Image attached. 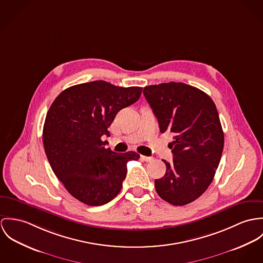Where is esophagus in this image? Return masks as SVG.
I'll return each mask as SVG.
<instances>
[{
	"instance_id": "obj_1",
	"label": "esophagus",
	"mask_w": 263,
	"mask_h": 263,
	"mask_svg": "<svg viewBox=\"0 0 263 263\" xmlns=\"http://www.w3.org/2000/svg\"><path fill=\"white\" fill-rule=\"evenodd\" d=\"M140 157H141V159H142V160L147 161V162H149V161H152V160H153V157H151V156H144V155H141Z\"/></svg>"
}]
</instances>
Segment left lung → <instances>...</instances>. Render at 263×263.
Here are the masks:
<instances>
[{
	"mask_svg": "<svg viewBox=\"0 0 263 263\" xmlns=\"http://www.w3.org/2000/svg\"><path fill=\"white\" fill-rule=\"evenodd\" d=\"M143 93L160 132L175 133L170 143L174 162L155 179L158 196L174 205L190 204L213 181L224 148V132L213 100L204 91L183 83L148 86Z\"/></svg>",
	"mask_w": 263,
	"mask_h": 263,
	"instance_id": "obj_1",
	"label": "left lung"
}]
</instances>
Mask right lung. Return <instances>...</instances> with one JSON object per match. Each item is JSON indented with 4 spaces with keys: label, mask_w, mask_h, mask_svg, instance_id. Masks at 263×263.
<instances>
[{
    "label": "right lung",
    "mask_w": 263,
    "mask_h": 263,
    "mask_svg": "<svg viewBox=\"0 0 263 263\" xmlns=\"http://www.w3.org/2000/svg\"><path fill=\"white\" fill-rule=\"evenodd\" d=\"M142 88H122L105 81L62 90L51 104L43 127V145L53 173L66 191L88 205L112 201L122 189L134 151L106 148L104 135L118 112L140 98Z\"/></svg>",
    "instance_id": "1"
}]
</instances>
